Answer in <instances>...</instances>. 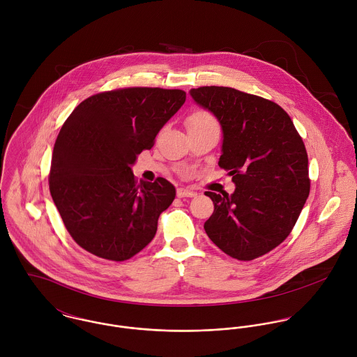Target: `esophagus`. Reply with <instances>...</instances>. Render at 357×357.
Masks as SVG:
<instances>
[{"label":"esophagus","instance_id":"34e87169","mask_svg":"<svg viewBox=\"0 0 357 357\" xmlns=\"http://www.w3.org/2000/svg\"><path fill=\"white\" fill-rule=\"evenodd\" d=\"M197 195L195 191L188 190V188H178L177 190V197L178 198H194Z\"/></svg>","mask_w":357,"mask_h":357}]
</instances>
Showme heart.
I'll return each instance as SVG.
<instances>
[{
  "label": "heart",
  "mask_w": 357,
  "mask_h": 357,
  "mask_svg": "<svg viewBox=\"0 0 357 357\" xmlns=\"http://www.w3.org/2000/svg\"><path fill=\"white\" fill-rule=\"evenodd\" d=\"M188 122H197V123H210V122H214L213 116L207 112H195L194 115L190 116Z\"/></svg>",
  "instance_id": "b5f03b06"
}]
</instances>
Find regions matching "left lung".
Segmentation results:
<instances>
[{
	"instance_id": "1",
	"label": "left lung",
	"mask_w": 357,
	"mask_h": 357,
	"mask_svg": "<svg viewBox=\"0 0 357 357\" xmlns=\"http://www.w3.org/2000/svg\"><path fill=\"white\" fill-rule=\"evenodd\" d=\"M190 95L222 130L220 167L235 191L204 192L214 211L204 222L225 255L249 261L279 246L309 195L307 153L291 118L276 102L234 88L202 86Z\"/></svg>"
}]
</instances>
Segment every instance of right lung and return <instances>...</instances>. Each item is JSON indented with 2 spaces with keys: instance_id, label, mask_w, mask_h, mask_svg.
Wrapping results in <instances>:
<instances>
[{
  "instance_id": "add662e5",
  "label": "right lung",
  "mask_w": 357,
  "mask_h": 357,
  "mask_svg": "<svg viewBox=\"0 0 357 357\" xmlns=\"http://www.w3.org/2000/svg\"><path fill=\"white\" fill-rule=\"evenodd\" d=\"M180 89L128 88L98 93L67 118L52 155L50 190L73 239L86 252L125 261L155 236L176 198L166 178L136 181L132 166L181 108Z\"/></svg>"
}]
</instances>
